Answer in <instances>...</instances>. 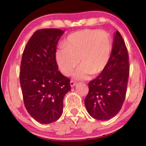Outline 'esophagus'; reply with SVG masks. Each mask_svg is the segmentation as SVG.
I'll use <instances>...</instances> for the list:
<instances>
[{"label":"esophagus","mask_w":146,"mask_h":146,"mask_svg":"<svg viewBox=\"0 0 146 146\" xmlns=\"http://www.w3.org/2000/svg\"><path fill=\"white\" fill-rule=\"evenodd\" d=\"M77 84V83H76L75 81H73V80H71L70 82V85H71V87H74Z\"/></svg>","instance_id":"34e87169"}]
</instances>
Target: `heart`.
Here are the masks:
<instances>
[{"instance_id":"1","label":"heart","mask_w":146,"mask_h":146,"mask_svg":"<svg viewBox=\"0 0 146 146\" xmlns=\"http://www.w3.org/2000/svg\"><path fill=\"white\" fill-rule=\"evenodd\" d=\"M64 47L56 50L55 57L60 71L71 75L78 66L75 77L86 79L90 74L96 76L107 66L112 54V41L108 32L99 30H83L69 35Z\"/></svg>"}]
</instances>
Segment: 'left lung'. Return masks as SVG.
Wrapping results in <instances>:
<instances>
[{
  "label": "left lung",
  "mask_w": 146,
  "mask_h": 146,
  "mask_svg": "<svg viewBox=\"0 0 146 146\" xmlns=\"http://www.w3.org/2000/svg\"><path fill=\"white\" fill-rule=\"evenodd\" d=\"M129 75L128 51L123 38L117 31L107 66L88 83L89 92L84 103L92 117L106 121L119 112L125 98Z\"/></svg>",
  "instance_id": "obj_1"
}]
</instances>
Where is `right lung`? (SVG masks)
<instances>
[{"label": "right lung", "instance_id": "add662e5", "mask_svg": "<svg viewBox=\"0 0 146 146\" xmlns=\"http://www.w3.org/2000/svg\"><path fill=\"white\" fill-rule=\"evenodd\" d=\"M64 33L58 29L38 30L23 53L19 79L25 106L42 124L60 117L64 98L71 90L70 79L58 70L55 57L58 41Z\"/></svg>", "mask_w": 146, "mask_h": 146}]
</instances>
